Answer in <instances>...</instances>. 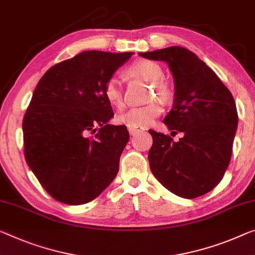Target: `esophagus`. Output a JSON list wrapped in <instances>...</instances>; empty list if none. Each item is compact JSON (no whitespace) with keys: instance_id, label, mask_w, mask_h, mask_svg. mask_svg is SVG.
I'll return each instance as SVG.
<instances>
[{"instance_id":"1","label":"esophagus","mask_w":255,"mask_h":255,"mask_svg":"<svg viewBox=\"0 0 255 255\" xmlns=\"http://www.w3.org/2000/svg\"><path fill=\"white\" fill-rule=\"evenodd\" d=\"M128 128V133H130L132 136L139 134V133L141 132L140 130H136V128Z\"/></svg>"}]
</instances>
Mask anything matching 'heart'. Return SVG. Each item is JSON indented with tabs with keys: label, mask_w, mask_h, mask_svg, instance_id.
Instances as JSON below:
<instances>
[{
	"label": "heart",
	"mask_w": 255,
	"mask_h": 255,
	"mask_svg": "<svg viewBox=\"0 0 255 255\" xmlns=\"http://www.w3.org/2000/svg\"><path fill=\"white\" fill-rule=\"evenodd\" d=\"M128 74L131 76L142 80L147 83H151L152 95L156 96L160 101H167L171 98V89L165 82L160 81L163 77V70L156 62L149 60H138L130 66ZM105 97L108 103L116 108H122L124 106V97L122 83L120 78L112 77L105 87ZM162 113V107L157 103H151L142 107H134L128 109L117 116V122L127 125L128 128H146L150 127L156 117Z\"/></svg>",
	"instance_id": "obj_1"
}]
</instances>
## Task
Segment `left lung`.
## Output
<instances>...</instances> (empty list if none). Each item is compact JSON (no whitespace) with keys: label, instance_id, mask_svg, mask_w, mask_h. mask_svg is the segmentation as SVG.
I'll return each mask as SVG.
<instances>
[{"label":"left lung","instance_id":"8db88e82","mask_svg":"<svg viewBox=\"0 0 255 255\" xmlns=\"http://www.w3.org/2000/svg\"><path fill=\"white\" fill-rule=\"evenodd\" d=\"M139 56L167 64L174 81V100L164 124L183 133L173 141L149 130L150 170L174 195L199 197L221 181L229 165L238 124L234 98L217 74L188 49L168 46Z\"/></svg>","mask_w":255,"mask_h":255}]
</instances>
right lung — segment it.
I'll list each match as a JSON object with an SVG mask.
<instances>
[{
	"instance_id": "add662e5",
	"label": "right lung",
	"mask_w": 255,
	"mask_h": 255,
	"mask_svg": "<svg viewBox=\"0 0 255 255\" xmlns=\"http://www.w3.org/2000/svg\"><path fill=\"white\" fill-rule=\"evenodd\" d=\"M132 52L84 51L38 82L22 121L25 158L58 202L93 201L115 179L130 134L114 116L105 87Z\"/></svg>"
}]
</instances>
